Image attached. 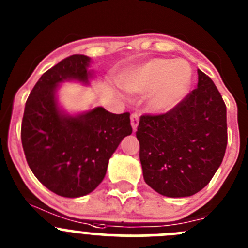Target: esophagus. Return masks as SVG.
<instances>
[{
    "instance_id": "obj_1",
    "label": "esophagus",
    "mask_w": 248,
    "mask_h": 248,
    "mask_svg": "<svg viewBox=\"0 0 248 248\" xmlns=\"http://www.w3.org/2000/svg\"><path fill=\"white\" fill-rule=\"evenodd\" d=\"M131 124H132V128H133V131L136 132L137 128H138V124H139V117L137 114H132Z\"/></svg>"
}]
</instances>
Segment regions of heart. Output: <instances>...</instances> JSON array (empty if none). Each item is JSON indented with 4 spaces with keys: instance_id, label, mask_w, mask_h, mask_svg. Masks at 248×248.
<instances>
[{
    "instance_id": "b5f03b06",
    "label": "heart",
    "mask_w": 248,
    "mask_h": 248,
    "mask_svg": "<svg viewBox=\"0 0 248 248\" xmlns=\"http://www.w3.org/2000/svg\"><path fill=\"white\" fill-rule=\"evenodd\" d=\"M193 72L184 60L151 59L124 72L122 89L131 93H147V104L156 112H169L188 96Z\"/></svg>"
}]
</instances>
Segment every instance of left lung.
<instances>
[{
	"instance_id": "8db88e82",
	"label": "left lung",
	"mask_w": 248,
	"mask_h": 248,
	"mask_svg": "<svg viewBox=\"0 0 248 248\" xmlns=\"http://www.w3.org/2000/svg\"><path fill=\"white\" fill-rule=\"evenodd\" d=\"M137 138L144 180L170 198L202 191L223 161L227 108L211 79L198 69V87L162 115H142Z\"/></svg>"
}]
</instances>
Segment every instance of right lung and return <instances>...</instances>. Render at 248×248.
Listing matches in <instances>:
<instances>
[{
	"label": "right lung",
	"mask_w": 248,
	"mask_h": 248,
	"mask_svg": "<svg viewBox=\"0 0 248 248\" xmlns=\"http://www.w3.org/2000/svg\"><path fill=\"white\" fill-rule=\"evenodd\" d=\"M91 59L72 55L50 68L32 89L25 106L21 142L34 176L54 193L78 198L91 193L106 176L110 157L132 134L129 112L102 107L68 114L57 91L64 81L89 85Z\"/></svg>",
	"instance_id": "obj_1"
}]
</instances>
